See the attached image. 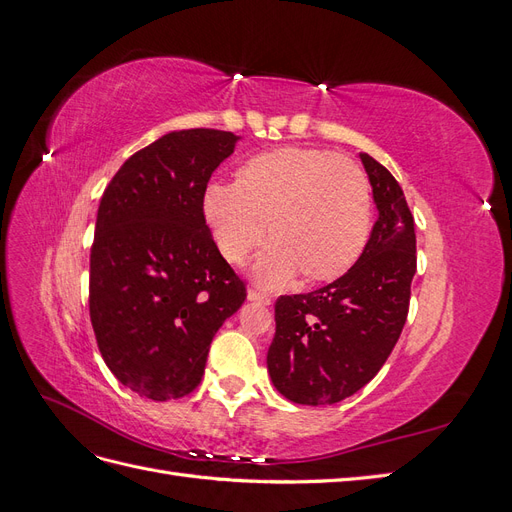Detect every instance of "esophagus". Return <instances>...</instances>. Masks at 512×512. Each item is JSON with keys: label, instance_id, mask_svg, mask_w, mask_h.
I'll list each match as a JSON object with an SVG mask.
<instances>
[{"label": "esophagus", "instance_id": "1", "mask_svg": "<svg viewBox=\"0 0 512 512\" xmlns=\"http://www.w3.org/2000/svg\"><path fill=\"white\" fill-rule=\"evenodd\" d=\"M247 299L254 301V303H260V305H271L269 294L260 292V290H250V292H247Z\"/></svg>", "mask_w": 512, "mask_h": 512}]
</instances>
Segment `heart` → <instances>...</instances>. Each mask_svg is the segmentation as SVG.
<instances>
[{
  "instance_id": "1",
  "label": "heart",
  "mask_w": 512,
  "mask_h": 512,
  "mask_svg": "<svg viewBox=\"0 0 512 512\" xmlns=\"http://www.w3.org/2000/svg\"><path fill=\"white\" fill-rule=\"evenodd\" d=\"M203 218L220 254L241 262L273 239L254 262L269 288L342 277L369 237V188L363 170L327 149L280 147L243 162L235 185L209 183Z\"/></svg>"
}]
</instances>
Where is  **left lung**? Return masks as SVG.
<instances>
[{"mask_svg":"<svg viewBox=\"0 0 512 512\" xmlns=\"http://www.w3.org/2000/svg\"><path fill=\"white\" fill-rule=\"evenodd\" d=\"M378 220L363 254L339 280L275 303L267 352L273 386L301 406L337 404L374 378L404 329L416 273L414 218L404 190L361 153Z\"/></svg>","mask_w":512,"mask_h":512,"instance_id":"1","label":"left lung"}]
</instances>
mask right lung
Returning a JSON list of instances; mask_svg holds the SVG:
<instances>
[{"mask_svg":"<svg viewBox=\"0 0 512 512\" xmlns=\"http://www.w3.org/2000/svg\"><path fill=\"white\" fill-rule=\"evenodd\" d=\"M241 136L175 130L136 151L98 207L89 316L106 367L136 395L168 401L205 374L213 335L245 301L203 218L207 183Z\"/></svg>","mask_w":512,"mask_h":512,"instance_id":"obj_1","label":"right lung"}]
</instances>
